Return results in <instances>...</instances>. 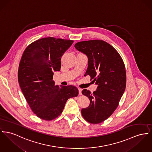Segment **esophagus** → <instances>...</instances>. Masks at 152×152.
I'll return each instance as SVG.
<instances>
[{"label": "esophagus", "mask_w": 152, "mask_h": 152, "mask_svg": "<svg viewBox=\"0 0 152 152\" xmlns=\"http://www.w3.org/2000/svg\"><path fill=\"white\" fill-rule=\"evenodd\" d=\"M78 91H79V94L82 95V89L81 88H78Z\"/></svg>", "instance_id": "obj_1"}]
</instances>
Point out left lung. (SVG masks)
Instances as JSON below:
<instances>
[{
  "instance_id": "1",
  "label": "left lung",
  "mask_w": 152,
  "mask_h": 152,
  "mask_svg": "<svg viewBox=\"0 0 152 152\" xmlns=\"http://www.w3.org/2000/svg\"><path fill=\"white\" fill-rule=\"evenodd\" d=\"M74 47L87 56L88 69L85 75H90L91 80L97 85V90L93 93L86 89L82 91L89 99L90 105L82 108L81 113L86 121L100 123L115 111L124 92V64L119 53L104 41H81Z\"/></svg>"
}]
</instances>
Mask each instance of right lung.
<instances>
[{"instance_id":"1","label":"right lung","mask_w":152,"mask_h":152,"mask_svg":"<svg viewBox=\"0 0 152 152\" xmlns=\"http://www.w3.org/2000/svg\"><path fill=\"white\" fill-rule=\"evenodd\" d=\"M73 41L46 37L35 41L24 51L18 72L22 93L39 118L51 121L59 116L70 98L77 96L74 86L55 85L53 75L59 71L61 58Z\"/></svg>"}]
</instances>
